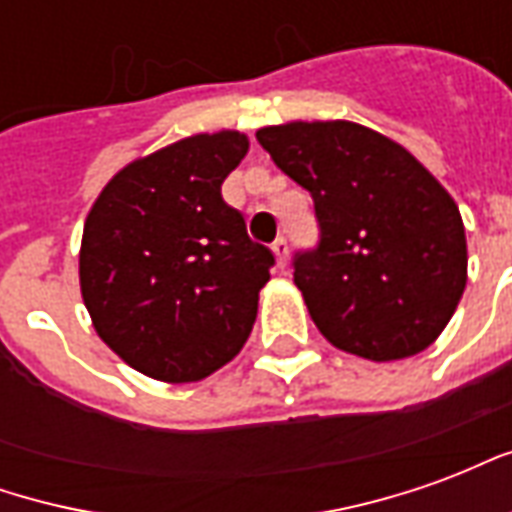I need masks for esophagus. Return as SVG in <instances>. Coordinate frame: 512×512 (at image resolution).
Listing matches in <instances>:
<instances>
[{"label":"esophagus","mask_w":512,"mask_h":512,"mask_svg":"<svg viewBox=\"0 0 512 512\" xmlns=\"http://www.w3.org/2000/svg\"><path fill=\"white\" fill-rule=\"evenodd\" d=\"M271 252H274V257H277L279 266H285L288 263V255H290V246L285 238H277L274 244H271Z\"/></svg>","instance_id":"34e87169"}]
</instances>
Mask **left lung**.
I'll list each match as a JSON object with an SVG mask.
<instances>
[{
    "mask_svg": "<svg viewBox=\"0 0 512 512\" xmlns=\"http://www.w3.org/2000/svg\"><path fill=\"white\" fill-rule=\"evenodd\" d=\"M257 142L315 202L321 241L293 257V282L323 337L373 362L425 351L466 288L447 189L406 147L348 120L266 126Z\"/></svg>",
    "mask_w": 512,
    "mask_h": 512,
    "instance_id": "8db88e82",
    "label": "left lung"
}]
</instances>
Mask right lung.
Masks as SVG:
<instances>
[{
	"label": "right lung",
	"instance_id": "add662e5",
	"mask_svg": "<svg viewBox=\"0 0 512 512\" xmlns=\"http://www.w3.org/2000/svg\"><path fill=\"white\" fill-rule=\"evenodd\" d=\"M246 150L238 131L186 136L120 169L87 213L84 307L98 337L145 376L200 381L255 326L274 255L222 200Z\"/></svg>",
	"mask_w": 512,
	"mask_h": 512
}]
</instances>
